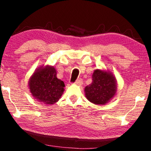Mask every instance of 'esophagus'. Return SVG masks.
Here are the masks:
<instances>
[{
  "instance_id": "obj_1",
  "label": "esophagus",
  "mask_w": 151,
  "mask_h": 151,
  "mask_svg": "<svg viewBox=\"0 0 151 151\" xmlns=\"http://www.w3.org/2000/svg\"><path fill=\"white\" fill-rule=\"evenodd\" d=\"M82 84H83V81L81 79H77V80L75 81V84H77V85H78V86L82 85Z\"/></svg>"
}]
</instances>
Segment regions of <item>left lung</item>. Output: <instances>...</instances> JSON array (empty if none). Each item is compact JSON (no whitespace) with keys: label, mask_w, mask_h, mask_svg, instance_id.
Segmentation results:
<instances>
[{"label":"left lung","mask_w":151,"mask_h":151,"mask_svg":"<svg viewBox=\"0 0 151 151\" xmlns=\"http://www.w3.org/2000/svg\"><path fill=\"white\" fill-rule=\"evenodd\" d=\"M92 82L84 88L85 96L91 103L104 105L116 96L117 81L110 71L97 69L92 74Z\"/></svg>","instance_id":"obj_1"}]
</instances>
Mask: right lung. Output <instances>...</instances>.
<instances>
[{"mask_svg":"<svg viewBox=\"0 0 151 151\" xmlns=\"http://www.w3.org/2000/svg\"><path fill=\"white\" fill-rule=\"evenodd\" d=\"M28 87L33 97L47 105L59 101L65 91V83L57 77L53 66L42 65L36 69L28 81Z\"/></svg>","mask_w":151,"mask_h":151,"instance_id":"right-lung-1","label":"right lung"}]
</instances>
